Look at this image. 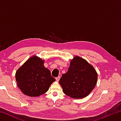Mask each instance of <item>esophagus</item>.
I'll list each match as a JSON object with an SVG mask.
<instances>
[{
	"label": "esophagus",
	"instance_id": "34e87169",
	"mask_svg": "<svg viewBox=\"0 0 121 121\" xmlns=\"http://www.w3.org/2000/svg\"><path fill=\"white\" fill-rule=\"evenodd\" d=\"M60 76H58V77H56V81L58 82L59 80H60Z\"/></svg>",
	"mask_w": 121,
	"mask_h": 121
}]
</instances>
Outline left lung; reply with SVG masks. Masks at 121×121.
<instances>
[{
    "label": "left lung",
    "mask_w": 121,
    "mask_h": 121,
    "mask_svg": "<svg viewBox=\"0 0 121 121\" xmlns=\"http://www.w3.org/2000/svg\"><path fill=\"white\" fill-rule=\"evenodd\" d=\"M97 79V73L92 65L84 59L75 56L70 61L68 71L62 74L59 83L65 95L82 99L91 92Z\"/></svg>",
    "instance_id": "left-lung-1"
}]
</instances>
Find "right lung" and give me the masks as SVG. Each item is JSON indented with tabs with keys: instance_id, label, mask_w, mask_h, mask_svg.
<instances>
[{
	"instance_id": "add662e5",
	"label": "right lung",
	"mask_w": 121,
	"mask_h": 121,
	"mask_svg": "<svg viewBox=\"0 0 121 121\" xmlns=\"http://www.w3.org/2000/svg\"><path fill=\"white\" fill-rule=\"evenodd\" d=\"M44 60L32 56L18 69L15 79L18 87L24 95L38 97L46 93L56 79L44 65Z\"/></svg>"
}]
</instances>
